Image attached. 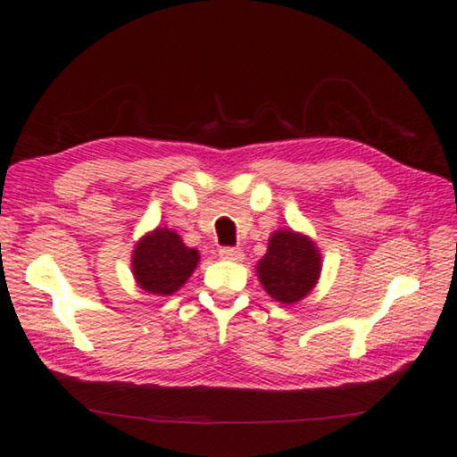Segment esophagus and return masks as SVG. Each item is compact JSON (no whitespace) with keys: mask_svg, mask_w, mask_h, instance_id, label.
<instances>
[{"mask_svg":"<svg viewBox=\"0 0 457 457\" xmlns=\"http://www.w3.org/2000/svg\"><path fill=\"white\" fill-rule=\"evenodd\" d=\"M219 256L225 260H232V262H240V260H245V253H242L240 248H230V246L220 248Z\"/></svg>","mask_w":457,"mask_h":457,"instance_id":"esophagus-1","label":"esophagus"}]
</instances>
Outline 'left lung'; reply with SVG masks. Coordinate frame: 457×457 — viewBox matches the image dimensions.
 I'll return each instance as SVG.
<instances>
[{
  "label": "left lung",
  "mask_w": 457,
  "mask_h": 457,
  "mask_svg": "<svg viewBox=\"0 0 457 457\" xmlns=\"http://www.w3.org/2000/svg\"><path fill=\"white\" fill-rule=\"evenodd\" d=\"M258 280L272 300L297 303L310 294L321 274V254L315 242L292 228L276 230L266 254L256 264Z\"/></svg>",
  "instance_id": "obj_1"
}]
</instances>
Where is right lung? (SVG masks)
I'll use <instances>...</instances> for the list:
<instances>
[{
	"label": "right lung",
	"instance_id": "add662e5",
	"mask_svg": "<svg viewBox=\"0 0 457 457\" xmlns=\"http://www.w3.org/2000/svg\"><path fill=\"white\" fill-rule=\"evenodd\" d=\"M199 250L189 248L175 230L157 227L136 242L132 274L144 292L171 295L199 264Z\"/></svg>",
	"mask_w": 457,
	"mask_h": 457
}]
</instances>
